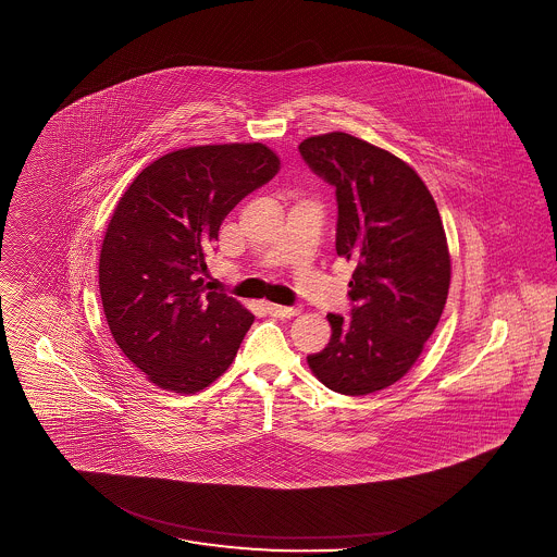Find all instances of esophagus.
<instances>
[{"instance_id":"esophagus-1","label":"esophagus","mask_w":557,"mask_h":557,"mask_svg":"<svg viewBox=\"0 0 557 557\" xmlns=\"http://www.w3.org/2000/svg\"><path fill=\"white\" fill-rule=\"evenodd\" d=\"M265 309H268L271 317H282V319H289V317L300 312L298 309H294V307H282V305H273V302H268Z\"/></svg>"}]
</instances>
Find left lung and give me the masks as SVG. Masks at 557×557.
Here are the masks:
<instances>
[{
    "label": "left lung",
    "instance_id": "obj_1",
    "mask_svg": "<svg viewBox=\"0 0 557 557\" xmlns=\"http://www.w3.org/2000/svg\"><path fill=\"white\" fill-rule=\"evenodd\" d=\"M298 149L335 186V250L355 265L357 302L348 321L327 314L330 344L307 362L325 387L367 396L412 369L442 319L451 280L444 222L421 176L377 145L327 133Z\"/></svg>",
    "mask_w": 557,
    "mask_h": 557
}]
</instances>
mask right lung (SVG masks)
<instances>
[{
	"label": "right lung",
	"instance_id": "1",
	"mask_svg": "<svg viewBox=\"0 0 557 557\" xmlns=\"http://www.w3.org/2000/svg\"><path fill=\"white\" fill-rule=\"evenodd\" d=\"M280 172L263 143L199 145L149 163L120 197L99 252L115 344L157 387L197 394L222 377L255 317L205 292L207 250L225 215Z\"/></svg>",
	"mask_w": 557,
	"mask_h": 557
}]
</instances>
